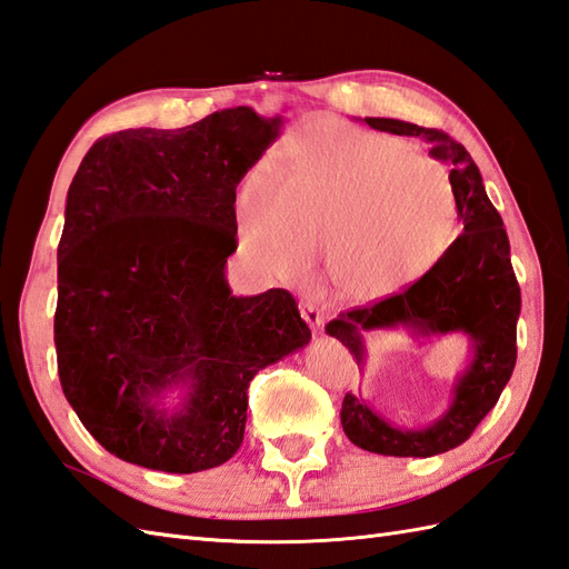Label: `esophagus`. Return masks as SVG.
<instances>
[{
    "label": "esophagus",
    "instance_id": "1",
    "mask_svg": "<svg viewBox=\"0 0 569 569\" xmlns=\"http://www.w3.org/2000/svg\"><path fill=\"white\" fill-rule=\"evenodd\" d=\"M300 312H302V319H305V322H308L312 329H319V327L325 325V312L319 310L315 302L305 300V302L300 305Z\"/></svg>",
    "mask_w": 569,
    "mask_h": 569
}]
</instances>
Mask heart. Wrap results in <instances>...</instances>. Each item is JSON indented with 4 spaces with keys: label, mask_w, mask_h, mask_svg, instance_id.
Returning a JSON list of instances; mask_svg holds the SVG:
<instances>
[{
    "label": "heart",
    "mask_w": 569,
    "mask_h": 569,
    "mask_svg": "<svg viewBox=\"0 0 569 569\" xmlns=\"http://www.w3.org/2000/svg\"><path fill=\"white\" fill-rule=\"evenodd\" d=\"M250 259L300 281L325 247L339 293L377 302L401 296L449 254L459 211L447 174L411 143L317 118L238 187Z\"/></svg>",
    "instance_id": "heart-1"
}]
</instances>
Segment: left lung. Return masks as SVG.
Segmentation results:
<instances>
[{
  "mask_svg": "<svg viewBox=\"0 0 569 569\" xmlns=\"http://www.w3.org/2000/svg\"><path fill=\"white\" fill-rule=\"evenodd\" d=\"M366 122L380 132L420 137L430 143V156L451 168L449 182L463 232L440 264L409 290L341 312L327 325V333L351 351L358 366L366 360L362 333L391 327H409L423 337L461 331L471 341L473 358L455 385L449 409L432 426L395 428L353 395L343 399L341 426L348 440L375 455L435 457L469 440L512 377L521 290L502 218L486 194L471 153L442 129L391 118H366Z\"/></svg>",
  "mask_w": 569,
  "mask_h": 569,
  "instance_id": "8db88e82",
  "label": "left lung"
}]
</instances>
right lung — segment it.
I'll use <instances>...</instances> for the list:
<instances>
[{
    "label": "right lung",
    "mask_w": 569,
    "mask_h": 569,
    "mask_svg": "<svg viewBox=\"0 0 569 569\" xmlns=\"http://www.w3.org/2000/svg\"><path fill=\"white\" fill-rule=\"evenodd\" d=\"M281 118L247 108L98 139L57 247V372L83 428L143 469L197 473L242 445L247 387L310 341L283 288L238 298L236 189ZM186 387L174 412L162 391Z\"/></svg>",
    "instance_id": "1"
}]
</instances>
